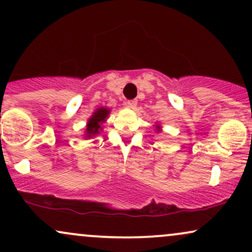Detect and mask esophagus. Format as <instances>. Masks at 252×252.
Instances as JSON below:
<instances>
[{"instance_id":"34e87169","label":"esophagus","mask_w":252,"mask_h":252,"mask_svg":"<svg viewBox=\"0 0 252 252\" xmlns=\"http://www.w3.org/2000/svg\"><path fill=\"white\" fill-rule=\"evenodd\" d=\"M136 105H137V100L135 99H131V100H126V103H124V106L128 109H135Z\"/></svg>"}]
</instances>
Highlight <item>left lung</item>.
I'll return each mask as SVG.
<instances>
[{
    "instance_id": "8db88e82",
    "label": "left lung",
    "mask_w": 252,
    "mask_h": 252,
    "mask_svg": "<svg viewBox=\"0 0 252 252\" xmlns=\"http://www.w3.org/2000/svg\"><path fill=\"white\" fill-rule=\"evenodd\" d=\"M155 123H156V124H154V126H155V131H158V132L162 131V126H161V124L158 123V122H155Z\"/></svg>"
}]
</instances>
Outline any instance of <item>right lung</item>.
<instances>
[{
    "label": "right lung",
    "instance_id": "add662e5",
    "mask_svg": "<svg viewBox=\"0 0 252 252\" xmlns=\"http://www.w3.org/2000/svg\"><path fill=\"white\" fill-rule=\"evenodd\" d=\"M110 111H111V109L105 108V106H100V108L94 110V112L91 115L88 123H86L84 138H92L100 134V131L103 130L102 124L106 122V118L109 117Z\"/></svg>",
    "mask_w": 252,
    "mask_h": 252
}]
</instances>
